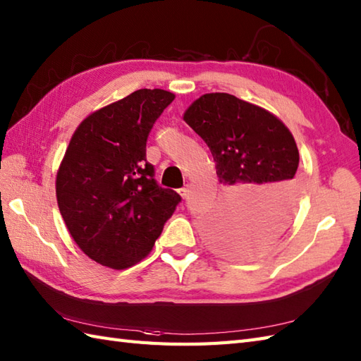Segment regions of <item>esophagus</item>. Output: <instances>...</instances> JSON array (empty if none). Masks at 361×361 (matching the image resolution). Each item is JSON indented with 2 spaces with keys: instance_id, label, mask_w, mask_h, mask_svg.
Here are the masks:
<instances>
[{
  "instance_id": "obj_1",
  "label": "esophagus",
  "mask_w": 361,
  "mask_h": 361,
  "mask_svg": "<svg viewBox=\"0 0 361 361\" xmlns=\"http://www.w3.org/2000/svg\"><path fill=\"white\" fill-rule=\"evenodd\" d=\"M178 194H180L183 198H186V197H188V194H189V189H188V186H186V188H181V189H178Z\"/></svg>"
}]
</instances>
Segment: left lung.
Segmentation results:
<instances>
[{"mask_svg": "<svg viewBox=\"0 0 361 361\" xmlns=\"http://www.w3.org/2000/svg\"><path fill=\"white\" fill-rule=\"evenodd\" d=\"M183 119L208 144L229 194L208 220L214 250L255 256L287 231L299 198L295 137L273 113L228 93L203 94Z\"/></svg>", "mask_w": 361, "mask_h": 361, "instance_id": "left-lung-1", "label": "left lung"}]
</instances>
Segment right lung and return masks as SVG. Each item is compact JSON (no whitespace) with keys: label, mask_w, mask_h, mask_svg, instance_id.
I'll return each mask as SVG.
<instances>
[{"label":"right lung","mask_w":361,"mask_h":361,"mask_svg":"<svg viewBox=\"0 0 361 361\" xmlns=\"http://www.w3.org/2000/svg\"><path fill=\"white\" fill-rule=\"evenodd\" d=\"M175 94L137 90L91 113L71 137L56 178L59 209L78 247L124 270L149 255L181 197L161 188L147 136Z\"/></svg>","instance_id":"obj_1"}]
</instances>
